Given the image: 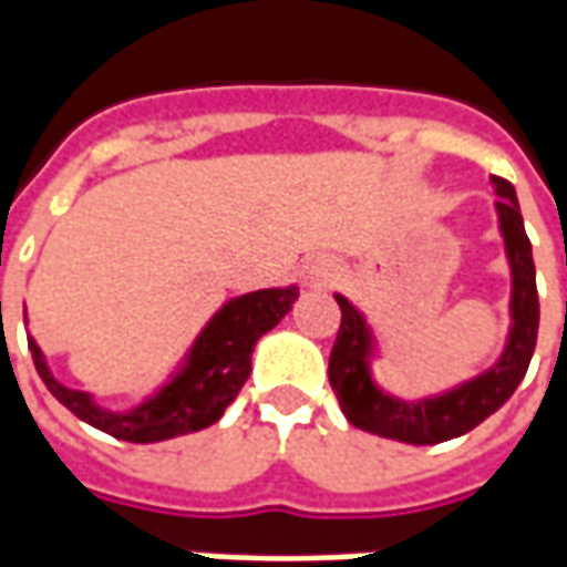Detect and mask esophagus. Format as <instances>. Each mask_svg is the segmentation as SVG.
<instances>
[{"label":"esophagus","mask_w":567,"mask_h":567,"mask_svg":"<svg viewBox=\"0 0 567 567\" xmlns=\"http://www.w3.org/2000/svg\"><path fill=\"white\" fill-rule=\"evenodd\" d=\"M300 276H303V282L307 285H328V279H331V267H328L324 260H309L307 267L300 270Z\"/></svg>","instance_id":"34e87169"}]
</instances>
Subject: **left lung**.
Here are the masks:
<instances>
[{
  "label": "left lung",
  "instance_id": "1",
  "mask_svg": "<svg viewBox=\"0 0 567 567\" xmlns=\"http://www.w3.org/2000/svg\"><path fill=\"white\" fill-rule=\"evenodd\" d=\"M492 185L498 194L495 215H498V234L504 239V255L511 267V303H507L511 328L504 337L501 355L483 373L455 382L452 389H443L437 394L398 398L389 389H382L373 373V364L382 358L373 324L349 297L340 291L333 295L340 303L343 321L333 343L328 377H331L343 416L361 431L398 440V443H413V446H431V443L462 437L507 404L516 385L523 382L528 361L535 355L537 321H540L535 258H532V243L525 236L516 190L511 182L495 178V175H492Z\"/></svg>",
  "mask_w": 567,
  "mask_h": 567
}]
</instances>
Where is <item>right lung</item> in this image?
Here are the masks:
<instances>
[{"mask_svg":"<svg viewBox=\"0 0 567 567\" xmlns=\"http://www.w3.org/2000/svg\"><path fill=\"white\" fill-rule=\"evenodd\" d=\"M297 297L300 288L285 285V288H260L224 300L215 309V316L199 328L173 373L154 392L124 410L105 406L93 392H81L56 380L42 346L35 343L32 333H27V340H30L32 364L48 385V392L72 416L127 443H161V440L203 431L224 416V410L234 404L243 382L251 373V352L258 340L291 312Z\"/></svg>","mask_w":567,"mask_h":567,"instance_id":"right-lung-1","label":"right lung"}]
</instances>
